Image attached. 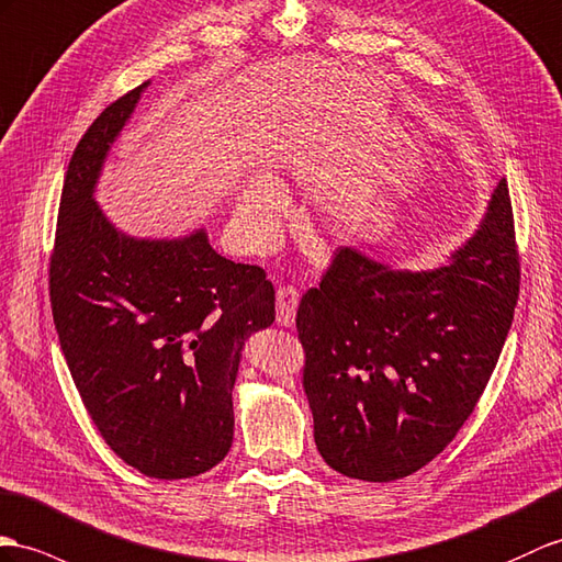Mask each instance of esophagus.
Listing matches in <instances>:
<instances>
[{"label":"esophagus","instance_id":"esophagus-1","mask_svg":"<svg viewBox=\"0 0 562 562\" xmlns=\"http://www.w3.org/2000/svg\"><path fill=\"white\" fill-rule=\"evenodd\" d=\"M297 291L293 285H281L277 291V322L281 326H293L295 324V312H297Z\"/></svg>","mask_w":562,"mask_h":562}]
</instances>
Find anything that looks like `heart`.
I'll return each instance as SVG.
<instances>
[{"mask_svg":"<svg viewBox=\"0 0 562 562\" xmlns=\"http://www.w3.org/2000/svg\"><path fill=\"white\" fill-rule=\"evenodd\" d=\"M289 210L279 181L271 176H255L245 181L236 198V228L245 245L252 250H265L279 234V224ZM369 214L364 198H348L336 210V224L346 231L358 228Z\"/></svg>","mask_w":562,"mask_h":562,"instance_id":"heart-1","label":"heart"}]
</instances>
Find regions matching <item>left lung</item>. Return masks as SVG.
I'll use <instances>...</instances> for the list:
<instances>
[{"mask_svg": "<svg viewBox=\"0 0 562 562\" xmlns=\"http://www.w3.org/2000/svg\"><path fill=\"white\" fill-rule=\"evenodd\" d=\"M517 293L505 178L441 267L395 269L340 248L295 319L314 443L328 468L393 482L439 456L488 384Z\"/></svg>", "mask_w": 562, "mask_h": 562, "instance_id": "left-lung-1", "label": "left lung"}]
</instances>
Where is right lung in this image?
<instances>
[{"label": "right lung", "mask_w": 562, "mask_h": 562, "mask_svg": "<svg viewBox=\"0 0 562 562\" xmlns=\"http://www.w3.org/2000/svg\"><path fill=\"white\" fill-rule=\"evenodd\" d=\"M147 86L109 104L68 161L49 297L66 364L106 446L147 476L188 479L228 453L245 340L271 326L277 297L265 269L218 255L204 228L128 236L94 200Z\"/></svg>", "instance_id": "obj_1"}]
</instances>
